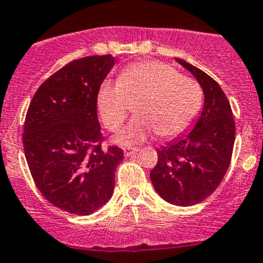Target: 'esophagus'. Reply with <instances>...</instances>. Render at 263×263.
I'll use <instances>...</instances> for the list:
<instances>
[{
    "label": "esophagus",
    "instance_id": "esophagus-1",
    "mask_svg": "<svg viewBox=\"0 0 263 263\" xmlns=\"http://www.w3.org/2000/svg\"><path fill=\"white\" fill-rule=\"evenodd\" d=\"M137 151H138L137 147H123V153H125V156H126V157H130V156L136 155Z\"/></svg>",
    "mask_w": 263,
    "mask_h": 263
}]
</instances>
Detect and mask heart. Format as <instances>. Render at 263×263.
Listing matches in <instances>:
<instances>
[{"mask_svg":"<svg viewBox=\"0 0 263 263\" xmlns=\"http://www.w3.org/2000/svg\"><path fill=\"white\" fill-rule=\"evenodd\" d=\"M97 106L111 132L122 126L134 106L136 118L116 137L117 144L133 146L155 133L172 138L185 132L200 111L201 90L166 63L147 60L126 67L117 83L105 80L98 88Z\"/></svg>","mask_w":263,"mask_h":263,"instance_id":"heart-1","label":"heart"}]
</instances>
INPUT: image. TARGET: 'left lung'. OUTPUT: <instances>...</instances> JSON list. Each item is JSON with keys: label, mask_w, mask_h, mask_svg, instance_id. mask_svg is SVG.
Returning a JSON list of instances; mask_svg holds the SVG:
<instances>
[{"label": "left lung", "mask_w": 263, "mask_h": 263, "mask_svg": "<svg viewBox=\"0 0 263 263\" xmlns=\"http://www.w3.org/2000/svg\"><path fill=\"white\" fill-rule=\"evenodd\" d=\"M175 60L200 84L204 105L190 132L157 149L158 161L151 180L164 200L190 207L204 200L222 183L233 155L235 123L220 86L183 59Z\"/></svg>", "instance_id": "8db88e82"}]
</instances>
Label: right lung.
Listing matches in <instances>:
<instances>
[{"mask_svg": "<svg viewBox=\"0 0 263 263\" xmlns=\"http://www.w3.org/2000/svg\"><path fill=\"white\" fill-rule=\"evenodd\" d=\"M114 64L111 55L68 63L41 84L28 108L23 144L34 184L69 214H92L114 192L123 152L102 146L97 114L98 88Z\"/></svg>", "mask_w": 263, "mask_h": 263, "instance_id": "obj_1", "label": "right lung"}]
</instances>
